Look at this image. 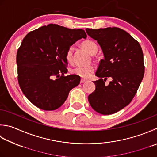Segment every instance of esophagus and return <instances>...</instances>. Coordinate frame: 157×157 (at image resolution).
<instances>
[{"label": "esophagus", "mask_w": 157, "mask_h": 157, "mask_svg": "<svg viewBox=\"0 0 157 157\" xmlns=\"http://www.w3.org/2000/svg\"><path fill=\"white\" fill-rule=\"evenodd\" d=\"M87 80H86V79H83V78H82L81 79V80H80V83H81V84H83V83H84V82H86Z\"/></svg>", "instance_id": "esophagus-1"}]
</instances>
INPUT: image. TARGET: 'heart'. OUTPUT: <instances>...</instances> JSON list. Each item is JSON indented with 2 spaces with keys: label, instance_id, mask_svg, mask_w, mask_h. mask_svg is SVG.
<instances>
[{
  "label": "heart",
  "instance_id": "obj_1",
  "mask_svg": "<svg viewBox=\"0 0 157 157\" xmlns=\"http://www.w3.org/2000/svg\"><path fill=\"white\" fill-rule=\"evenodd\" d=\"M82 46L84 50H86L89 54L92 55L95 54L97 52L98 48L97 44L91 40H86L82 43ZM73 46L68 48L65 54V58L67 63H71L73 58ZM95 70L94 64H89L86 66H78L71 70V73L73 75L81 77L82 78H88L90 77Z\"/></svg>",
  "mask_w": 157,
  "mask_h": 157
}]
</instances>
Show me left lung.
Returning a JSON list of instances; mask_svg holds the SVG:
<instances>
[{
  "label": "left lung",
  "instance_id": "8db88e82",
  "mask_svg": "<svg viewBox=\"0 0 157 157\" xmlns=\"http://www.w3.org/2000/svg\"><path fill=\"white\" fill-rule=\"evenodd\" d=\"M102 49L104 59L100 61L93 82L95 90L89 94L91 107L103 115H109L123 109L136 95L144 75V56L137 40L117 27L86 30ZM107 77L113 81L105 85Z\"/></svg>",
  "mask_w": 157,
  "mask_h": 157
}]
</instances>
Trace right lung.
<instances>
[{
	"label": "right lung",
	"mask_w": 157,
	"mask_h": 157,
	"mask_svg": "<svg viewBox=\"0 0 157 157\" xmlns=\"http://www.w3.org/2000/svg\"><path fill=\"white\" fill-rule=\"evenodd\" d=\"M86 34L50 24L30 31L17 52V80L21 91L34 105L52 111L66 101L69 91L78 86L80 77L67 73L68 48Z\"/></svg>",
	"instance_id": "right-lung-1"
}]
</instances>
